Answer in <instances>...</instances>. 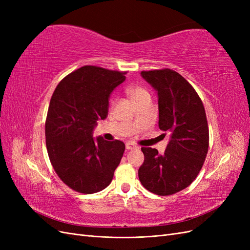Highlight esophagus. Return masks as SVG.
Instances as JSON below:
<instances>
[{"instance_id":"1","label":"esophagus","mask_w":250,"mask_h":250,"mask_svg":"<svg viewBox=\"0 0 250 250\" xmlns=\"http://www.w3.org/2000/svg\"><path fill=\"white\" fill-rule=\"evenodd\" d=\"M137 148H139V147L137 145H134L133 143H130V142L126 143V149L127 150H132V149H137Z\"/></svg>"}]
</instances>
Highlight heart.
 <instances>
[{
  "mask_svg": "<svg viewBox=\"0 0 250 250\" xmlns=\"http://www.w3.org/2000/svg\"><path fill=\"white\" fill-rule=\"evenodd\" d=\"M126 93L128 96H129L130 100L134 103V105H137L138 103L145 100H150V94L148 90L145 87L140 86V85H131L129 87H127ZM115 103H116L115 99H110L109 107L112 108Z\"/></svg>",
  "mask_w": 250,
  "mask_h": 250,
  "instance_id": "b5f03b06",
  "label": "heart"
}]
</instances>
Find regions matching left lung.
<instances>
[{
  "label": "left lung",
  "instance_id": "8db88e82",
  "mask_svg": "<svg viewBox=\"0 0 250 250\" xmlns=\"http://www.w3.org/2000/svg\"><path fill=\"white\" fill-rule=\"evenodd\" d=\"M158 95V127L170 134L164 154L143 147L139 169L143 187L168 196L190 186L199 174L208 151V126L203 103L194 87L170 69L142 71ZM166 135V133H164Z\"/></svg>",
  "mask_w": 250,
  "mask_h": 250
}]
</instances>
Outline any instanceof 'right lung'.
<instances>
[{
	"instance_id": "right-lung-1",
	"label": "right lung",
	"mask_w": 250,
	"mask_h": 250,
	"mask_svg": "<svg viewBox=\"0 0 250 250\" xmlns=\"http://www.w3.org/2000/svg\"><path fill=\"white\" fill-rule=\"evenodd\" d=\"M127 72L84 65L58 83L46 119V145L58 177L83 194L102 191L112 180L125 150L121 141L93 139L98 120L108 111V98Z\"/></svg>"
}]
</instances>
